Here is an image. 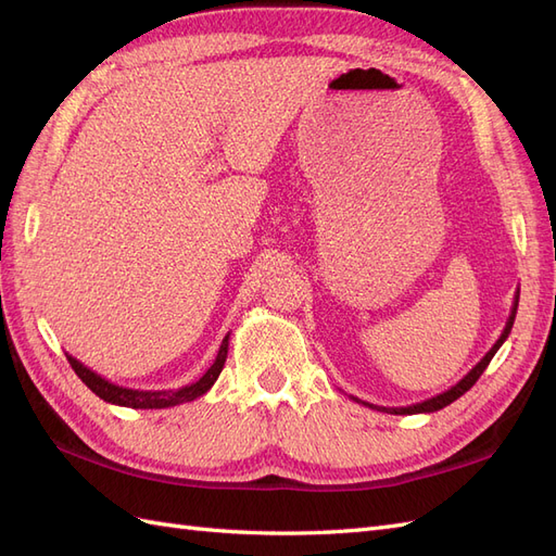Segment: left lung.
Here are the masks:
<instances>
[{
  "mask_svg": "<svg viewBox=\"0 0 556 556\" xmlns=\"http://www.w3.org/2000/svg\"><path fill=\"white\" fill-rule=\"evenodd\" d=\"M517 304H519V292L515 294V304H513V308H510V317H508V323H506V327H503V331H501V336H498V341L492 345V350L486 352V355L470 368V371L457 382V384H452L450 390H445L443 394H435V396H431V399H427V401H422V403H413V406H403V408H384V406H374V403H368V401H362V399H357V396H352L355 399L357 403H364V406H368V408H374V410H380V413H390V415H417V413H435V410H441V408H445V406H450L452 401H457L462 394H466L470 387H473L476 382H478V378L482 376V371L486 366H490V362H492V357L496 355V350L506 343V339H508V333H510V329H513V323H515V315H517Z\"/></svg>",
  "mask_w": 556,
  "mask_h": 556,
  "instance_id": "8db88e82",
  "label": "left lung"
}]
</instances>
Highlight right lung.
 <instances>
[{"label":"right lung","instance_id":"right-lung-1","mask_svg":"<svg viewBox=\"0 0 556 556\" xmlns=\"http://www.w3.org/2000/svg\"><path fill=\"white\" fill-rule=\"evenodd\" d=\"M227 350H229V333L223 339V345H220V350H217V357L211 364L208 371L201 376L197 382L178 387V390H131V387L115 384V382L102 378L99 374H94L92 368H88L86 364H80L72 355H66V359H70L76 376L83 382H86L99 399H104L106 403H113V406L148 410V408H172V406H178V403H188V401L204 396L215 384L217 376H220V371H223V366L227 362Z\"/></svg>","mask_w":556,"mask_h":556}]
</instances>
